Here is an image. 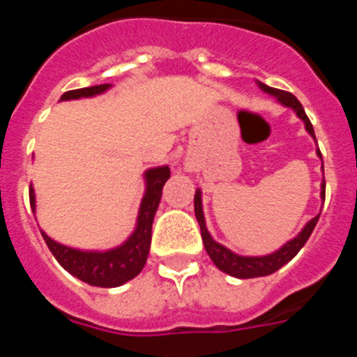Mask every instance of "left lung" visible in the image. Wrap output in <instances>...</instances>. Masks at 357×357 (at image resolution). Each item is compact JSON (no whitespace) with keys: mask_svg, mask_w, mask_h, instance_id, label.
<instances>
[{"mask_svg":"<svg viewBox=\"0 0 357 357\" xmlns=\"http://www.w3.org/2000/svg\"><path fill=\"white\" fill-rule=\"evenodd\" d=\"M257 85H259L264 93L275 96L282 105L295 110L296 116L305 123V130L314 137L313 125L309 121L304 107H302V103L298 102L291 93L275 89V87H268L266 84H261V82H257ZM318 155H320V151H318ZM321 198L326 200V181L321 182ZM195 214H197V220L198 223H200L202 241H204V247H206L207 254H209V257L213 259V263L216 264L222 272L229 273V275L232 277H238V279H252V277L270 275V273L277 272L279 268L284 266L288 261H291L293 257L301 252V248L304 247L305 241H307L309 236H311V232H313V229L317 227L318 218H320V214H317L311 222L305 223V227L302 229L301 234L296 236V238H293L291 241L286 243V245H282V247L277 252H273V254L261 255V257H247V255H238L234 254V252H230L229 248H225L223 245H220V243H216L211 238V234L207 232L204 211H202L200 189H198L197 195H195Z\"/></svg>","mask_w":357,"mask_h":357,"instance_id":"left-lung-1","label":"left lung"}]
</instances>
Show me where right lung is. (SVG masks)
I'll return each instance as SVG.
<instances>
[{
  "mask_svg": "<svg viewBox=\"0 0 357 357\" xmlns=\"http://www.w3.org/2000/svg\"><path fill=\"white\" fill-rule=\"evenodd\" d=\"M109 87V84H102L84 87V89L68 91V93L62 94L61 100L89 98L103 93ZM144 178H146V191H144L143 202H141L137 227H135L134 234L123 243L121 247L107 252H82L53 241L40 230L44 241L52 250V254L55 255V259L71 275L78 277L91 286H100V288H116V286H121L134 279L135 275H139L144 263H146L148 252H150L151 223H153V216H155L160 197H162V185L169 178V168L160 166V168L148 169L144 173ZM30 206L31 211H36V195H33L31 185Z\"/></svg>",
  "mask_w": 357,
  "mask_h": 357,
  "instance_id": "1",
  "label": "right lung"
}]
</instances>
